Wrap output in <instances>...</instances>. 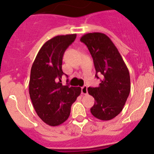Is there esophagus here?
Returning a JSON list of instances; mask_svg holds the SVG:
<instances>
[{"label": "esophagus", "mask_w": 154, "mask_h": 154, "mask_svg": "<svg viewBox=\"0 0 154 154\" xmlns=\"http://www.w3.org/2000/svg\"><path fill=\"white\" fill-rule=\"evenodd\" d=\"M88 92V89H87L86 85H84V86L82 87V95H85Z\"/></svg>", "instance_id": "1"}]
</instances>
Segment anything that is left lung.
Here are the masks:
<instances>
[{"label":"left lung","mask_w":154,"mask_h":154,"mask_svg":"<svg viewBox=\"0 0 154 154\" xmlns=\"http://www.w3.org/2000/svg\"><path fill=\"white\" fill-rule=\"evenodd\" d=\"M80 41L92 55L96 77H102L99 86L88 88L95 99L91 113L101 120H110L120 113L130 94L129 70L113 42L105 34H85Z\"/></svg>","instance_id":"left-lung-1"}]
</instances>
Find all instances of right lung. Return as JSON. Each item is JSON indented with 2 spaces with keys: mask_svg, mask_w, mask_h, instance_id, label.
<instances>
[{
  "mask_svg": "<svg viewBox=\"0 0 154 154\" xmlns=\"http://www.w3.org/2000/svg\"><path fill=\"white\" fill-rule=\"evenodd\" d=\"M76 34L58 35L39 50L31 69L29 94L37 114L43 122L56 126L67 120L71 106L81 93L80 87L62 85V58Z\"/></svg>",
  "mask_w": 154,
  "mask_h": 154,
  "instance_id": "add662e5",
  "label": "right lung"
}]
</instances>
